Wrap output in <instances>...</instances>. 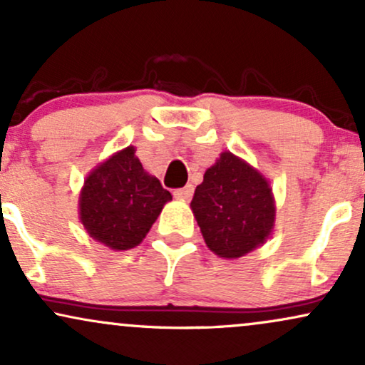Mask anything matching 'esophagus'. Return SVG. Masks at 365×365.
<instances>
[{
  "instance_id": "1",
  "label": "esophagus",
  "mask_w": 365,
  "mask_h": 365,
  "mask_svg": "<svg viewBox=\"0 0 365 365\" xmlns=\"http://www.w3.org/2000/svg\"><path fill=\"white\" fill-rule=\"evenodd\" d=\"M192 194H194V187H192V185H187L183 188H177V190L173 192V195L180 200H190Z\"/></svg>"
}]
</instances>
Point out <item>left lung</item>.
<instances>
[{
  "label": "left lung",
  "instance_id": "1",
  "mask_svg": "<svg viewBox=\"0 0 365 365\" xmlns=\"http://www.w3.org/2000/svg\"><path fill=\"white\" fill-rule=\"evenodd\" d=\"M190 207L205 245L221 258L235 260L253 252L274 230L269 180L230 151L205 171Z\"/></svg>",
  "mask_w": 365,
  "mask_h": 365
}]
</instances>
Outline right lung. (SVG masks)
Listing matches in <instances>:
<instances>
[{
    "mask_svg": "<svg viewBox=\"0 0 365 365\" xmlns=\"http://www.w3.org/2000/svg\"><path fill=\"white\" fill-rule=\"evenodd\" d=\"M171 194L129 146L88 175L80 194L81 225L91 238L122 252L146 238Z\"/></svg>",
    "mask_w": 365,
    "mask_h": 365,
    "instance_id": "obj_1",
    "label": "right lung"
}]
</instances>
